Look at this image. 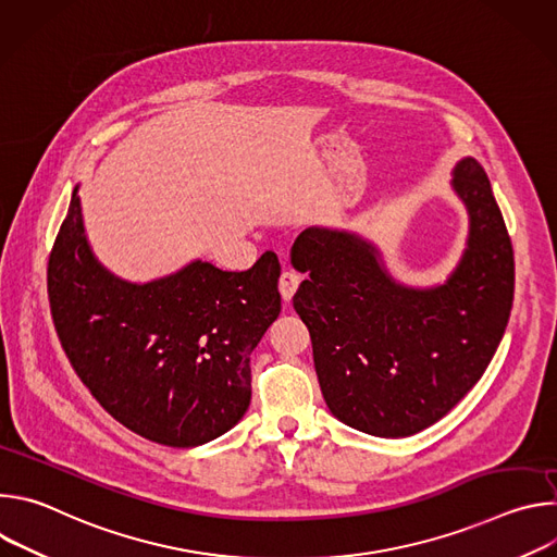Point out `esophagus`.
<instances>
[{"label":"esophagus","instance_id":"34e87169","mask_svg":"<svg viewBox=\"0 0 557 557\" xmlns=\"http://www.w3.org/2000/svg\"><path fill=\"white\" fill-rule=\"evenodd\" d=\"M299 282H301L299 273H295V271H290V269H286V271L280 275V293H282V297H284L286 301H290V297L295 295Z\"/></svg>","mask_w":557,"mask_h":557}]
</instances>
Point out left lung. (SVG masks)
Wrapping results in <instances>:
<instances>
[{
    "label": "left lung",
    "mask_w": 557,
    "mask_h": 557,
    "mask_svg": "<svg viewBox=\"0 0 557 557\" xmlns=\"http://www.w3.org/2000/svg\"><path fill=\"white\" fill-rule=\"evenodd\" d=\"M467 247L445 284L396 282L357 233L310 226L290 262L308 273L293 306L312 342L324 401L342 423L383 438L441 421L487 370L513 304V249L475 158L454 168Z\"/></svg>",
    "instance_id": "1"
}]
</instances>
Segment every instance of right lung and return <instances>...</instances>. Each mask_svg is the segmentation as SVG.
Here are the masks:
<instances>
[{
  "mask_svg": "<svg viewBox=\"0 0 557 557\" xmlns=\"http://www.w3.org/2000/svg\"><path fill=\"white\" fill-rule=\"evenodd\" d=\"M277 256L249 271L196 260L134 284L92 253L78 187L48 262L59 342L101 408L138 436L196 447L228 432L251 404V352L277 320Z\"/></svg>",
  "mask_w": 557,
  "mask_h": 557,
  "instance_id": "right-lung-1",
  "label": "right lung"
}]
</instances>
